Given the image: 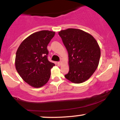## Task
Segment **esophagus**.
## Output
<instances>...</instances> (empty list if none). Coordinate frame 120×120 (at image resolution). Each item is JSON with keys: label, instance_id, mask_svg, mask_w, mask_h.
<instances>
[{"label": "esophagus", "instance_id": "esophagus-1", "mask_svg": "<svg viewBox=\"0 0 120 120\" xmlns=\"http://www.w3.org/2000/svg\"><path fill=\"white\" fill-rule=\"evenodd\" d=\"M57 65H60L61 64V61H58L57 63Z\"/></svg>", "mask_w": 120, "mask_h": 120}]
</instances>
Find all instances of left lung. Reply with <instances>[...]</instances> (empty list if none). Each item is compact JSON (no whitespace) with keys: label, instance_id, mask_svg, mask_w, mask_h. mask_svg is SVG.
I'll return each instance as SVG.
<instances>
[{"label":"left lung","instance_id":"1","mask_svg":"<svg viewBox=\"0 0 120 120\" xmlns=\"http://www.w3.org/2000/svg\"><path fill=\"white\" fill-rule=\"evenodd\" d=\"M68 52L69 71L65 75L74 83L87 80L97 69L100 57L98 43L90 34L83 30L69 28L59 31Z\"/></svg>","mask_w":120,"mask_h":120}]
</instances>
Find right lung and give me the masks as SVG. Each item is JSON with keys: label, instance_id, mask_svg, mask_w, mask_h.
Returning a JSON list of instances; mask_svg holds the SVG:
<instances>
[{"label": "right lung", "instance_id": "add662e5", "mask_svg": "<svg viewBox=\"0 0 120 120\" xmlns=\"http://www.w3.org/2000/svg\"><path fill=\"white\" fill-rule=\"evenodd\" d=\"M55 34L49 30L34 33L22 41L16 52L15 66L18 73L34 87H41L49 81L51 69L55 65L48 60L47 49Z\"/></svg>", "mask_w": 120, "mask_h": 120}]
</instances>
